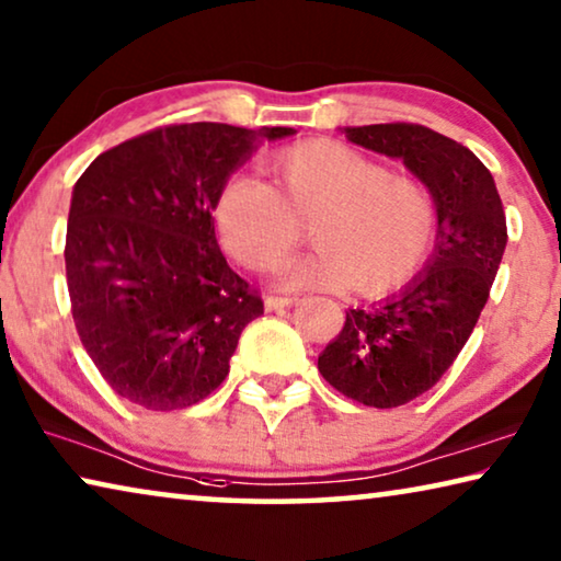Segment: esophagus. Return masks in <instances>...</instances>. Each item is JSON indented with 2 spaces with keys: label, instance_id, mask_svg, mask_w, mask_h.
Listing matches in <instances>:
<instances>
[{
  "label": "esophagus",
  "instance_id": "esophagus-1",
  "mask_svg": "<svg viewBox=\"0 0 561 561\" xmlns=\"http://www.w3.org/2000/svg\"><path fill=\"white\" fill-rule=\"evenodd\" d=\"M298 304V298L293 296H265V310H278Z\"/></svg>",
  "mask_w": 561,
  "mask_h": 561
}]
</instances>
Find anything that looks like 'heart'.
Listing matches in <instances>:
<instances>
[{
	"label": "heart",
	"mask_w": 561,
	"mask_h": 561,
	"mask_svg": "<svg viewBox=\"0 0 561 561\" xmlns=\"http://www.w3.org/2000/svg\"><path fill=\"white\" fill-rule=\"evenodd\" d=\"M271 185L232 175L215 201L228 253L251 271L278 265L304 238L316 248L283 265L280 286L366 296L399 290L426 263L436 210L424 185L391 175L368 154L333 140H310L268 160Z\"/></svg>",
	"instance_id": "obj_1"
}]
</instances>
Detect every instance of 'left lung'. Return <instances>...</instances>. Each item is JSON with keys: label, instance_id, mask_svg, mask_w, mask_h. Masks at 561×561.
<instances>
[{"label": "left lung", "instance_id": "left-lung-1", "mask_svg": "<svg viewBox=\"0 0 561 561\" xmlns=\"http://www.w3.org/2000/svg\"><path fill=\"white\" fill-rule=\"evenodd\" d=\"M360 148L403 160L428 187L436 243L409 286L346 310L343 331L318 356L335 391L374 409L403 407L442 378L477 325L506 248L494 178L477 154L424 125L343 127Z\"/></svg>", "mask_w": 561, "mask_h": 561}]
</instances>
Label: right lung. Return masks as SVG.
I'll list each match as a JSON object with an SVG mask.
<instances>
[{"label":"right lung","mask_w":561,"mask_h":561,"mask_svg":"<svg viewBox=\"0 0 561 561\" xmlns=\"http://www.w3.org/2000/svg\"><path fill=\"white\" fill-rule=\"evenodd\" d=\"M293 133L170 125L102 152L77 180L65 245L72 318L117 396L172 411L226 381L263 300L220 253L215 201L257 145Z\"/></svg>","instance_id":"add662e5"}]
</instances>
